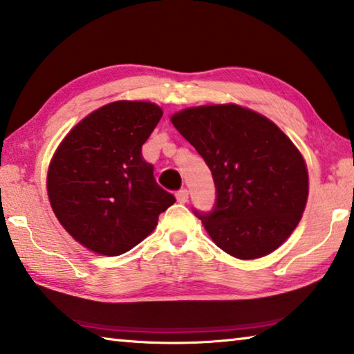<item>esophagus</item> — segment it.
I'll use <instances>...</instances> for the list:
<instances>
[{"label":"esophagus","mask_w":354,"mask_h":354,"mask_svg":"<svg viewBox=\"0 0 354 354\" xmlns=\"http://www.w3.org/2000/svg\"><path fill=\"white\" fill-rule=\"evenodd\" d=\"M176 200L178 203H185L189 200V190L187 189H181L176 192Z\"/></svg>","instance_id":"obj_1"}]
</instances>
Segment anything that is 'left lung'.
Returning <instances> with one entry per match:
<instances>
[{
    "mask_svg": "<svg viewBox=\"0 0 354 354\" xmlns=\"http://www.w3.org/2000/svg\"><path fill=\"white\" fill-rule=\"evenodd\" d=\"M171 123L212 173V211L194 214L239 259L277 250L295 230L308 200L306 164L270 120L236 104L190 107Z\"/></svg>",
    "mask_w": 354,
    "mask_h": 354,
    "instance_id": "obj_1",
    "label": "left lung"
}]
</instances>
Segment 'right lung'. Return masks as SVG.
I'll list each match as a JSON object with an SVG mask.
<instances>
[{"instance_id":"1","label":"right lung","mask_w":354,"mask_h":354,"mask_svg":"<svg viewBox=\"0 0 354 354\" xmlns=\"http://www.w3.org/2000/svg\"><path fill=\"white\" fill-rule=\"evenodd\" d=\"M160 117L153 103L106 104L70 131L51 160L53 211L67 232L95 253H127L176 201L156 183L153 164L142 156Z\"/></svg>"}]
</instances>
